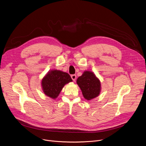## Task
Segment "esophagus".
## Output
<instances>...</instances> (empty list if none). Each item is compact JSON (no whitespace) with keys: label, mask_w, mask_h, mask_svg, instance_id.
Masks as SVG:
<instances>
[{"label":"esophagus","mask_w":146,"mask_h":146,"mask_svg":"<svg viewBox=\"0 0 146 146\" xmlns=\"http://www.w3.org/2000/svg\"><path fill=\"white\" fill-rule=\"evenodd\" d=\"M71 78H72V79L74 81H75L76 80V74H73V75H72V76H71Z\"/></svg>","instance_id":"esophagus-1"}]
</instances>
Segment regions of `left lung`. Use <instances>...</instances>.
Returning <instances> with one entry per match:
<instances>
[{
	"label": "left lung",
	"mask_w": 146,
	"mask_h": 146,
	"mask_svg": "<svg viewBox=\"0 0 146 146\" xmlns=\"http://www.w3.org/2000/svg\"><path fill=\"white\" fill-rule=\"evenodd\" d=\"M76 82L81 90L83 96L87 100H91L100 94V81L91 71H84L81 76L78 77Z\"/></svg>",
	"instance_id": "obj_1"
}]
</instances>
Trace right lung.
Listing matches in <instances>:
<instances>
[{
	"mask_svg": "<svg viewBox=\"0 0 146 146\" xmlns=\"http://www.w3.org/2000/svg\"><path fill=\"white\" fill-rule=\"evenodd\" d=\"M70 75L56 69L49 70L41 80V85L43 93L53 99L59 95L64 87L72 82Z\"/></svg>",
	"mask_w": 146,
	"mask_h": 146,
	"instance_id": "right-lung-1",
	"label": "right lung"
}]
</instances>
